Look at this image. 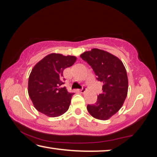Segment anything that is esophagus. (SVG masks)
Returning <instances> with one entry per match:
<instances>
[{"mask_svg": "<svg viewBox=\"0 0 157 157\" xmlns=\"http://www.w3.org/2000/svg\"><path fill=\"white\" fill-rule=\"evenodd\" d=\"M86 88H81V89H79L78 90V92L79 93H81V94H83V93H84L86 91Z\"/></svg>", "mask_w": 157, "mask_h": 157, "instance_id": "1", "label": "esophagus"}]
</instances>
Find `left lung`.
I'll list each match as a JSON object with an SVG mask.
<instances>
[{"label":"left lung","instance_id":"1","mask_svg":"<svg viewBox=\"0 0 157 157\" xmlns=\"http://www.w3.org/2000/svg\"><path fill=\"white\" fill-rule=\"evenodd\" d=\"M92 67L97 80L103 83V93L98 95L96 103L87 105L90 115L107 120L122 108L128 95V78L122 61L109 52L92 49L81 54Z\"/></svg>","mask_w":157,"mask_h":157}]
</instances>
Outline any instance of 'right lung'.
<instances>
[{
	"label": "right lung",
	"instance_id": "add662e5",
	"mask_svg": "<svg viewBox=\"0 0 157 157\" xmlns=\"http://www.w3.org/2000/svg\"><path fill=\"white\" fill-rule=\"evenodd\" d=\"M76 61L74 56L48 54L35 64L29 76L28 94L34 106L47 116L55 117L68 110L74 94L63 84V71Z\"/></svg>",
	"mask_w": 157,
	"mask_h": 157
}]
</instances>
